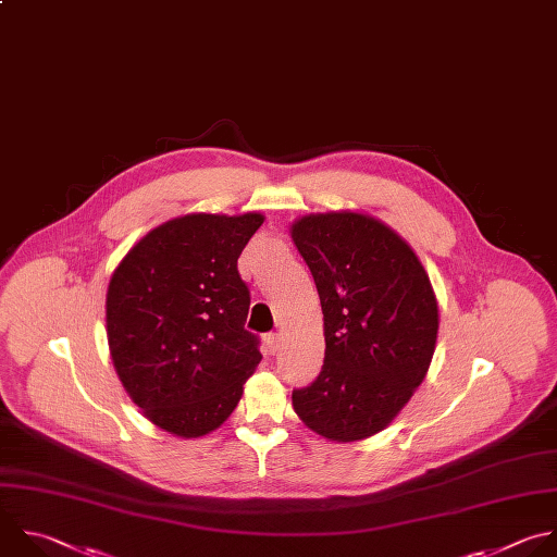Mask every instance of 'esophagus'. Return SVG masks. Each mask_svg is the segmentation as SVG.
Segmentation results:
<instances>
[{
    "instance_id": "1",
    "label": "esophagus",
    "mask_w": 557,
    "mask_h": 557,
    "mask_svg": "<svg viewBox=\"0 0 557 557\" xmlns=\"http://www.w3.org/2000/svg\"><path fill=\"white\" fill-rule=\"evenodd\" d=\"M264 343H267L269 354H277L282 338H280V334H267V336H264Z\"/></svg>"
}]
</instances>
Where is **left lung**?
<instances>
[{
    "label": "left lung",
    "instance_id": "left-lung-1",
    "mask_svg": "<svg viewBox=\"0 0 557 557\" xmlns=\"http://www.w3.org/2000/svg\"><path fill=\"white\" fill-rule=\"evenodd\" d=\"M323 312L325 356L293 409L317 435L367 440L405 409L431 367L440 308L411 245L362 212L308 214L290 225Z\"/></svg>",
    "mask_w": 557,
    "mask_h": 557
}]
</instances>
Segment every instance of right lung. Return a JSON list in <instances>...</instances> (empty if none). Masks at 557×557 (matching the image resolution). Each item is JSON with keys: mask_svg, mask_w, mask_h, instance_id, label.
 I'll use <instances>...</instances> for the list:
<instances>
[{"mask_svg": "<svg viewBox=\"0 0 557 557\" xmlns=\"http://www.w3.org/2000/svg\"><path fill=\"white\" fill-rule=\"evenodd\" d=\"M264 223L185 214L135 243L107 288V338L128 398L161 431L197 440L238 407L262 354L245 330L249 288L238 258Z\"/></svg>", "mask_w": 557, "mask_h": 557, "instance_id": "right-lung-1", "label": "right lung"}]
</instances>
